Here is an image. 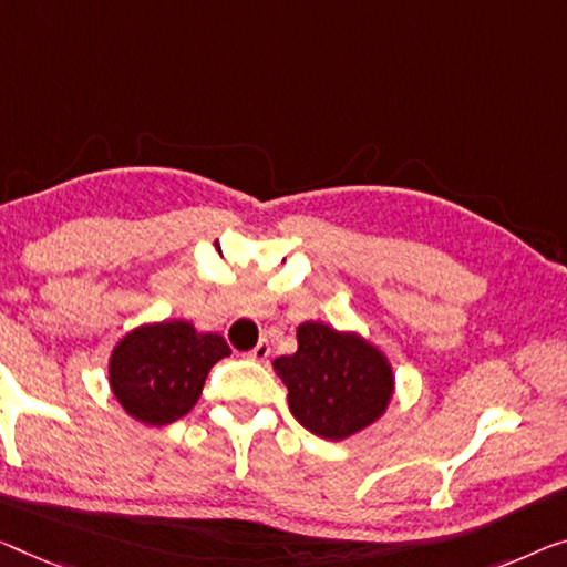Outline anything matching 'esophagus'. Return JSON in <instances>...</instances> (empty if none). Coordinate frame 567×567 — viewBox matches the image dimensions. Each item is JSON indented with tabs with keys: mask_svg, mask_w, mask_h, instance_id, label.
Segmentation results:
<instances>
[{
	"mask_svg": "<svg viewBox=\"0 0 567 567\" xmlns=\"http://www.w3.org/2000/svg\"><path fill=\"white\" fill-rule=\"evenodd\" d=\"M269 353H272V346H269V341L265 338V341H259L255 349L249 351V359H255V361H267L269 359Z\"/></svg>",
	"mask_w": 567,
	"mask_h": 567,
	"instance_id": "1",
	"label": "esophagus"
}]
</instances>
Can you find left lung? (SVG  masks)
<instances>
[{
	"label": "left lung",
	"instance_id": "obj_1",
	"mask_svg": "<svg viewBox=\"0 0 567 567\" xmlns=\"http://www.w3.org/2000/svg\"><path fill=\"white\" fill-rule=\"evenodd\" d=\"M292 417L312 435L343 441L386 410L394 377L386 359L361 336L326 323L298 328V351L275 361Z\"/></svg>",
	"mask_w": 567,
	"mask_h": 567
}]
</instances>
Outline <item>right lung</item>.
Here are the masks:
<instances>
[{"label":"right lung","instance_id":"add662e5","mask_svg":"<svg viewBox=\"0 0 567 567\" xmlns=\"http://www.w3.org/2000/svg\"><path fill=\"white\" fill-rule=\"evenodd\" d=\"M229 353L221 336L198 333L185 320L142 326L114 349L109 382L134 420L167 425L188 415L210 367Z\"/></svg>","mask_w":567,"mask_h":567}]
</instances>
